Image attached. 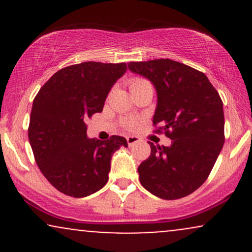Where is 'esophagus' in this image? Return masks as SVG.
<instances>
[{"instance_id": "obj_1", "label": "esophagus", "mask_w": 252, "mask_h": 252, "mask_svg": "<svg viewBox=\"0 0 252 252\" xmlns=\"http://www.w3.org/2000/svg\"><path fill=\"white\" fill-rule=\"evenodd\" d=\"M138 141H140V137H138V136H128V137H126V142H128L129 147L134 146V144L137 143Z\"/></svg>"}]
</instances>
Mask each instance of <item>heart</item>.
Returning <instances> with one entry per match:
<instances>
[{
  "mask_svg": "<svg viewBox=\"0 0 252 252\" xmlns=\"http://www.w3.org/2000/svg\"><path fill=\"white\" fill-rule=\"evenodd\" d=\"M146 88H152V84H150L147 79H144V78L135 77V78H132V79L129 80V89H130V91H131V94H135V92L140 91V90H143ZM124 124H126V128L132 129L136 126V122L135 121L129 120V121H126Z\"/></svg>",
  "mask_w": 252,
  "mask_h": 252,
  "instance_id": "b5f03b06",
  "label": "heart"
}]
</instances>
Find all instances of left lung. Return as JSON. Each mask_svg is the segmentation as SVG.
Segmentation results:
<instances>
[{"label": "left lung", "mask_w": 252, "mask_h": 252, "mask_svg": "<svg viewBox=\"0 0 252 252\" xmlns=\"http://www.w3.org/2000/svg\"><path fill=\"white\" fill-rule=\"evenodd\" d=\"M158 92L153 124L172 140L150 144L138 166L141 185L152 194L174 200L190 194L209 178L224 144V111L218 91L200 71L170 59L128 63Z\"/></svg>", "instance_id": "8db88e82"}]
</instances>
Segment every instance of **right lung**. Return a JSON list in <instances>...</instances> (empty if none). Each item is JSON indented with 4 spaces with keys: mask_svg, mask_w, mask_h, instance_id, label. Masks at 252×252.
<instances>
[{
    "mask_svg": "<svg viewBox=\"0 0 252 252\" xmlns=\"http://www.w3.org/2000/svg\"><path fill=\"white\" fill-rule=\"evenodd\" d=\"M126 63L85 62L54 73L33 100L28 138L35 162L53 187L83 198L105 186L111 156L128 147L122 136L108 141L88 138L86 123L103 111L115 82Z\"/></svg>",
    "mask_w": 252,
    "mask_h": 252,
    "instance_id": "add662e5",
    "label": "right lung"
}]
</instances>
